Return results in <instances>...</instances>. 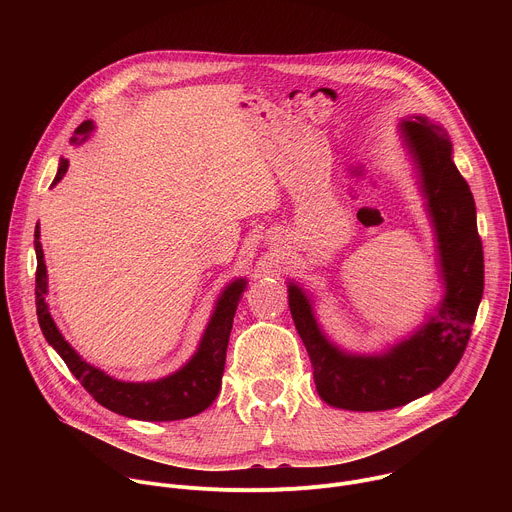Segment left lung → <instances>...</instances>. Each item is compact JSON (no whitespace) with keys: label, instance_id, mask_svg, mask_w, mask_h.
<instances>
[{"label":"left lung","instance_id":"8db88e82","mask_svg":"<svg viewBox=\"0 0 512 512\" xmlns=\"http://www.w3.org/2000/svg\"><path fill=\"white\" fill-rule=\"evenodd\" d=\"M397 133L435 235L437 277L444 287L440 304L381 352H350L322 330L312 291L287 281L289 312L310 354L316 391L328 405L348 411L395 409L440 387L466 350L484 291L476 204L454 164L448 131L425 115H413L399 121Z\"/></svg>","mask_w":512,"mask_h":512}]
</instances>
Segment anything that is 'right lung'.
I'll use <instances>...</instances> for the list:
<instances>
[{
    "label": "right lung",
    "instance_id": "1",
    "mask_svg": "<svg viewBox=\"0 0 512 512\" xmlns=\"http://www.w3.org/2000/svg\"><path fill=\"white\" fill-rule=\"evenodd\" d=\"M95 131V123L91 119L83 121L75 135L70 137L72 145L85 143ZM68 170V160L60 158L58 172L54 176L52 186H56ZM34 249H36V314L38 324L46 342L60 354L66 362L70 373L75 375L81 385L93 395L97 403L107 407L113 413L125 415L129 419L139 421H176L202 413L212 405L225 373V358L229 336L233 330V318L237 306L247 289V279L237 277L218 296L210 320L200 336L196 352L184 362L182 367L162 379L156 381H121L105 371L97 369L95 364L87 362L75 348H72L56 322L50 316V308L46 302L48 296V271L44 263V251L40 243V227L34 231Z\"/></svg>",
    "mask_w": 512,
    "mask_h": 512
}]
</instances>
